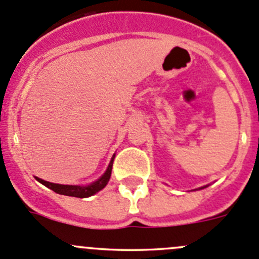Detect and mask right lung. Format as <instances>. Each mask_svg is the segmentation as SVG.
<instances>
[{
	"mask_svg": "<svg viewBox=\"0 0 259 259\" xmlns=\"http://www.w3.org/2000/svg\"><path fill=\"white\" fill-rule=\"evenodd\" d=\"M114 157L111 158V162H110L109 167H107L106 172L104 173L101 178L96 181V182L91 183L90 186H72V185H58V183H52L48 182V181L41 180V178H37L40 183H42L44 186H47L48 188L53 190L54 192L59 193V195H66V196H73V197H81V199H84V197H89L95 195L96 192H99L100 190L105 187L107 185L110 180V176H111V169H112V163H114Z\"/></svg>",
	"mask_w": 259,
	"mask_h": 259,
	"instance_id": "1",
	"label": "right lung"
}]
</instances>
